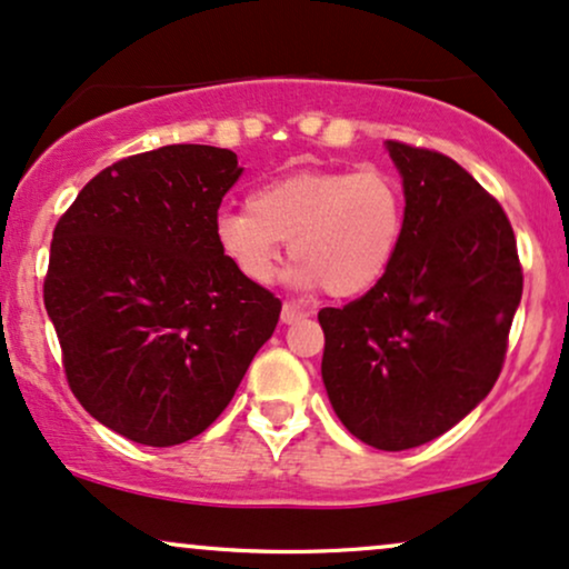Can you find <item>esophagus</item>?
Returning <instances> with one entry per match:
<instances>
[{
  "mask_svg": "<svg viewBox=\"0 0 569 569\" xmlns=\"http://www.w3.org/2000/svg\"><path fill=\"white\" fill-rule=\"evenodd\" d=\"M303 317H309V311L300 309V306H296V303H284L282 306V322L284 325L298 322V319H303Z\"/></svg>",
  "mask_w": 569,
  "mask_h": 569,
  "instance_id": "esophagus-1",
  "label": "esophagus"
}]
</instances>
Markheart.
I'll return each mask as SVG.
<instances>
[{
	"instance_id": "b5f03b06",
	"label": "heart",
	"mask_w": 569,
	"mask_h": 569,
	"mask_svg": "<svg viewBox=\"0 0 569 569\" xmlns=\"http://www.w3.org/2000/svg\"><path fill=\"white\" fill-rule=\"evenodd\" d=\"M250 207L220 210L216 242L239 277L269 284L282 242L298 260L290 282L353 298L389 271L405 233V193L380 167L306 170L258 186Z\"/></svg>"
}]
</instances>
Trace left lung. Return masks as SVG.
<instances>
[{
	"label": "left lung",
	"instance_id": "1",
	"mask_svg": "<svg viewBox=\"0 0 569 569\" xmlns=\"http://www.w3.org/2000/svg\"><path fill=\"white\" fill-rule=\"evenodd\" d=\"M405 233L383 279L322 309V380L340 423L376 450L442 437L490 393L522 300L503 207L439 151L386 140Z\"/></svg>",
	"mask_w": 569,
	"mask_h": 569
}]
</instances>
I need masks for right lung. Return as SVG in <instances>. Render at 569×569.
Instances as JSON below:
<instances>
[{
    "label": "right lung",
    "instance_id": "obj_1",
    "mask_svg": "<svg viewBox=\"0 0 569 569\" xmlns=\"http://www.w3.org/2000/svg\"><path fill=\"white\" fill-rule=\"evenodd\" d=\"M237 153L178 143L100 170L52 231L44 309L73 397L138 445L216 420L279 322L282 300L216 242Z\"/></svg>",
    "mask_w": 569,
    "mask_h": 569
}]
</instances>
